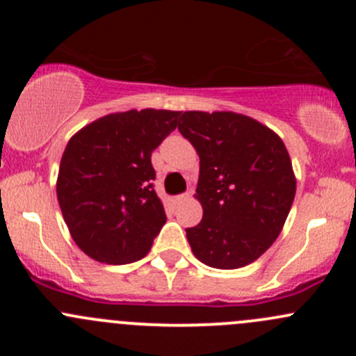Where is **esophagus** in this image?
I'll use <instances>...</instances> for the list:
<instances>
[{
	"label": "esophagus",
	"instance_id": "esophagus-1",
	"mask_svg": "<svg viewBox=\"0 0 356 356\" xmlns=\"http://www.w3.org/2000/svg\"><path fill=\"white\" fill-rule=\"evenodd\" d=\"M189 198H191V191H189V193H182V195L175 196V203L181 204V203H184V201H188Z\"/></svg>",
	"mask_w": 356,
	"mask_h": 356
}]
</instances>
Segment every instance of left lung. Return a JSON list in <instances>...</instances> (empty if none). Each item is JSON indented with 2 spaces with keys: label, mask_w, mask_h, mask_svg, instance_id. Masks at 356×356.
Here are the masks:
<instances>
[{
  "label": "left lung",
  "mask_w": 356,
  "mask_h": 356,
  "mask_svg": "<svg viewBox=\"0 0 356 356\" xmlns=\"http://www.w3.org/2000/svg\"><path fill=\"white\" fill-rule=\"evenodd\" d=\"M179 131L200 155L203 218L186 229L193 253L213 268L245 267L277 239L296 179L275 132L232 111H184Z\"/></svg>",
  "instance_id": "8db88e82"
}]
</instances>
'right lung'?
<instances>
[{
    "label": "right lung",
    "mask_w": 356,
    "mask_h": 356,
    "mask_svg": "<svg viewBox=\"0 0 356 356\" xmlns=\"http://www.w3.org/2000/svg\"><path fill=\"white\" fill-rule=\"evenodd\" d=\"M179 113H111L68 141L56 196L72 238L92 260L138 261L160 234L167 215L153 184L152 153L177 127Z\"/></svg>",
    "instance_id": "obj_1"
}]
</instances>
